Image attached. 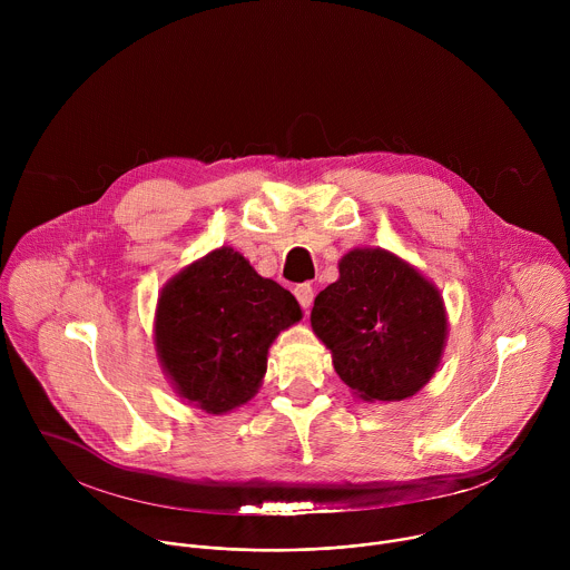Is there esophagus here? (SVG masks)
Returning <instances> with one entry per match:
<instances>
[{"label":"esophagus","mask_w":570,"mask_h":570,"mask_svg":"<svg viewBox=\"0 0 570 570\" xmlns=\"http://www.w3.org/2000/svg\"><path fill=\"white\" fill-rule=\"evenodd\" d=\"M293 293H295L299 306H302L304 311H308L311 304H313V297H315V295H313V286H311V284H302V286H297Z\"/></svg>","instance_id":"34e87169"}]
</instances>
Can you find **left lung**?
<instances>
[{
	"mask_svg": "<svg viewBox=\"0 0 570 570\" xmlns=\"http://www.w3.org/2000/svg\"><path fill=\"white\" fill-rule=\"evenodd\" d=\"M341 277L317 293L315 336L334 370L363 401H401L435 374L446 345L440 291L411 264L381 248H356Z\"/></svg>",
	"mask_w": 570,
	"mask_h": 570,
	"instance_id": "obj_1",
	"label": "left lung"
}]
</instances>
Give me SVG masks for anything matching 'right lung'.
<instances>
[{
  "label": "right lung",
  "instance_id": "1",
  "mask_svg": "<svg viewBox=\"0 0 570 570\" xmlns=\"http://www.w3.org/2000/svg\"><path fill=\"white\" fill-rule=\"evenodd\" d=\"M302 317L297 299L232 248H218L161 288L155 350L176 392L209 415L248 403L268 347Z\"/></svg>",
  "mask_w": 570,
  "mask_h": 570
}]
</instances>
